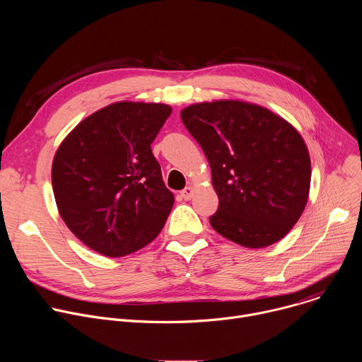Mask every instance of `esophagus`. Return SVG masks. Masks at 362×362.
I'll return each mask as SVG.
<instances>
[{
    "mask_svg": "<svg viewBox=\"0 0 362 362\" xmlns=\"http://www.w3.org/2000/svg\"><path fill=\"white\" fill-rule=\"evenodd\" d=\"M193 187H190V186H187V187H185L182 192H180V194H182V197L185 199V200H190L192 199V196H193Z\"/></svg>",
    "mask_w": 362,
    "mask_h": 362,
    "instance_id": "esophagus-1",
    "label": "esophagus"
}]
</instances>
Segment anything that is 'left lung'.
Masks as SVG:
<instances>
[{
  "instance_id": "8db88e82",
  "label": "left lung",
  "mask_w": 362,
  "mask_h": 362,
  "mask_svg": "<svg viewBox=\"0 0 362 362\" xmlns=\"http://www.w3.org/2000/svg\"><path fill=\"white\" fill-rule=\"evenodd\" d=\"M180 117L212 169L219 197L212 228L252 249L282 239L300 218L311 185L300 134L268 109L236 100L199 103Z\"/></svg>"
}]
</instances>
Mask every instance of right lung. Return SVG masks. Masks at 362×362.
<instances>
[{
  "mask_svg": "<svg viewBox=\"0 0 362 362\" xmlns=\"http://www.w3.org/2000/svg\"><path fill=\"white\" fill-rule=\"evenodd\" d=\"M172 109L120 101L84 119L60 144L51 170L59 212L88 247L110 257L136 252L173 208L151 143Z\"/></svg>",
  "mask_w": 362,
  "mask_h": 362,
  "instance_id": "right-lung-1",
  "label": "right lung"
}]
</instances>
